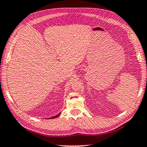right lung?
<instances>
[{
    "mask_svg": "<svg viewBox=\"0 0 147 147\" xmlns=\"http://www.w3.org/2000/svg\"><path fill=\"white\" fill-rule=\"evenodd\" d=\"M59 115H60V113H58V115H55V116H54V117H50V118H49V119H54V118H56V117H58Z\"/></svg>",
    "mask_w": 147,
    "mask_h": 147,
    "instance_id": "right-lung-1",
    "label": "right lung"
}]
</instances>
